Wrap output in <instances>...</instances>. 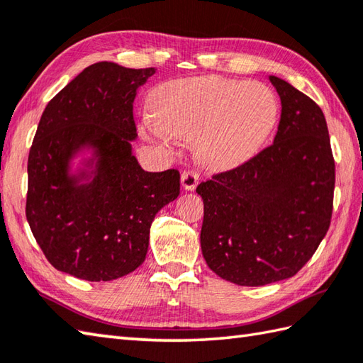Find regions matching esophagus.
Returning a JSON list of instances; mask_svg holds the SVG:
<instances>
[{
  "label": "esophagus",
  "mask_w": 363,
  "mask_h": 363,
  "mask_svg": "<svg viewBox=\"0 0 363 363\" xmlns=\"http://www.w3.org/2000/svg\"><path fill=\"white\" fill-rule=\"evenodd\" d=\"M198 182H199V174L194 172V169H189V172H184L181 174V184L184 190H189V191L195 190Z\"/></svg>",
  "instance_id": "34e87169"
}]
</instances>
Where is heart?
I'll return each mask as SVG.
<instances>
[{"instance_id":"b5f03b06","label":"heart","mask_w":363,"mask_h":363,"mask_svg":"<svg viewBox=\"0 0 363 363\" xmlns=\"http://www.w3.org/2000/svg\"><path fill=\"white\" fill-rule=\"evenodd\" d=\"M151 115L142 121L150 140H194L203 165L242 164L265 142L277 118V101L264 84L198 76L162 84L152 91Z\"/></svg>"}]
</instances>
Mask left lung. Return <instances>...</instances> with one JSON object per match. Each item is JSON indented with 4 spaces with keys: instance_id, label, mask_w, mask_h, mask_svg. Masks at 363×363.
Masks as SVG:
<instances>
[{
    "instance_id": "8db88e82",
    "label": "left lung",
    "mask_w": 363,
    "mask_h": 363,
    "mask_svg": "<svg viewBox=\"0 0 363 363\" xmlns=\"http://www.w3.org/2000/svg\"><path fill=\"white\" fill-rule=\"evenodd\" d=\"M273 145L243 165L201 182V251L221 279L259 287L295 276L333 217L335 164L320 106L277 76Z\"/></svg>"
}]
</instances>
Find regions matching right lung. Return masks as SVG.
I'll list each match as a JSON object with an SVG mask.
<instances>
[{"instance_id":"1","label":"right lung","mask_w":363,"mask_h":363,"mask_svg":"<svg viewBox=\"0 0 363 363\" xmlns=\"http://www.w3.org/2000/svg\"><path fill=\"white\" fill-rule=\"evenodd\" d=\"M156 68L96 62L45 107L28 159L26 218L50 264L113 281L148 252L156 213L179 195V173H150L133 154V104Z\"/></svg>"}]
</instances>
